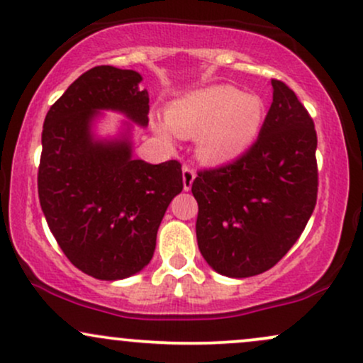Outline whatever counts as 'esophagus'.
I'll use <instances>...</instances> for the list:
<instances>
[{"label": "esophagus", "instance_id": "1", "mask_svg": "<svg viewBox=\"0 0 363 363\" xmlns=\"http://www.w3.org/2000/svg\"><path fill=\"white\" fill-rule=\"evenodd\" d=\"M196 179V174L193 169L184 167L182 169V186H184V191H189L193 187V182Z\"/></svg>", "mask_w": 363, "mask_h": 363}]
</instances>
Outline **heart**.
I'll return each instance as SVG.
<instances>
[{
	"label": "heart",
	"instance_id": "b5f03b06",
	"mask_svg": "<svg viewBox=\"0 0 363 363\" xmlns=\"http://www.w3.org/2000/svg\"><path fill=\"white\" fill-rule=\"evenodd\" d=\"M266 106L259 95L230 85H210L170 102L167 125L157 126L169 140L170 131L196 140V155L206 165H225L252 147L264 123Z\"/></svg>",
	"mask_w": 363,
	"mask_h": 363
}]
</instances>
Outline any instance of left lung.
<instances>
[{
	"mask_svg": "<svg viewBox=\"0 0 363 363\" xmlns=\"http://www.w3.org/2000/svg\"><path fill=\"white\" fill-rule=\"evenodd\" d=\"M273 104L242 157L194 179L196 239L205 261L228 278L273 268L309 222L318 199L314 123L294 90L272 80Z\"/></svg>",
	"mask_w": 363,
	"mask_h": 363,
	"instance_id": "left-lung-1",
	"label": "left lung"
}]
</instances>
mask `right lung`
<instances>
[{
  "label": "right lung",
  "instance_id": "obj_1",
  "mask_svg": "<svg viewBox=\"0 0 363 363\" xmlns=\"http://www.w3.org/2000/svg\"><path fill=\"white\" fill-rule=\"evenodd\" d=\"M133 69L95 66L49 109L39 199L62 252L89 277L124 280L152 261L165 211L182 191L177 160L133 157V129L148 126L150 97ZM107 110L127 118L116 137L96 135Z\"/></svg>",
  "mask_w": 363,
  "mask_h": 363
}]
</instances>
